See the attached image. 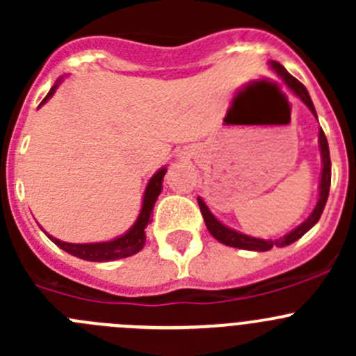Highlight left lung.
Listing matches in <instances>:
<instances>
[{
  "label": "left lung",
  "instance_id": "8db88e82",
  "mask_svg": "<svg viewBox=\"0 0 356 356\" xmlns=\"http://www.w3.org/2000/svg\"><path fill=\"white\" fill-rule=\"evenodd\" d=\"M272 68H274L279 75H282L284 82L289 86L291 89H293L294 95L300 96L301 102H303L305 105L312 110V113L317 117V113H315V106H314V103H312L307 88H305V86L301 84L298 79H294L293 75H291L289 72L281 65V63L272 62ZM318 143H321L322 163H324V168H322V179H321V193H318L317 207L314 208L312 215L303 222V224L298 225V227L294 229V231H291L289 234L282 236V238H279V239H274V241H272V239L265 241V239L250 238V236L241 234V232H238V231H232V229L225 227L224 224H220V222H218L217 218L211 215V211L208 210V207L204 204V201L198 198L201 215H203L204 224H207V229L210 231V234L213 236L217 241L224 243V245L232 246V248H241V250H251V251H268V250H272L274 246H277V248L288 246V245H291V243L298 241V239H300L303 234H307V232L310 231L315 224H317L318 218H321L322 211H324V207H325V203H327V198H329V188H331V156H329L327 138H325V134L322 129H321V132H318Z\"/></svg>",
  "mask_w": 356,
  "mask_h": 356
}]
</instances>
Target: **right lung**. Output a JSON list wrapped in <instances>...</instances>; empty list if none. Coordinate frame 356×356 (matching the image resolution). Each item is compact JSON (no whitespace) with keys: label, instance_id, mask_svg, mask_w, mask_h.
<instances>
[{"label":"right lung","instance_id":"obj_1","mask_svg":"<svg viewBox=\"0 0 356 356\" xmlns=\"http://www.w3.org/2000/svg\"><path fill=\"white\" fill-rule=\"evenodd\" d=\"M55 89L56 86H53V88L49 89V92L46 95V98L42 99L41 105L53 95V92H55ZM165 172H167L165 168L158 170L152 177V181L148 182V188H146L145 191V200H143L141 213H139V218L136 220V224L132 225V229L127 232V234L120 236V238L113 239V241L91 243V245L63 243L60 241V239L51 238V236H49V239H51L56 246L62 248L63 251H67V253L88 261H111V260H118V258H125V257H131V254H136L138 251L143 250V246H145V241H146L145 227L149 224V220H152V211H153V207H155L158 195H160L161 191V181H163Z\"/></svg>","mask_w":356,"mask_h":356}]
</instances>
